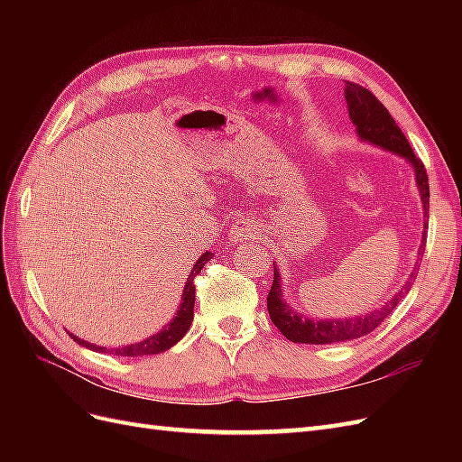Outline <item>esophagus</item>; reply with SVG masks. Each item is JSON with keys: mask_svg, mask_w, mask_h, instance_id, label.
<instances>
[{"mask_svg": "<svg viewBox=\"0 0 462 462\" xmlns=\"http://www.w3.org/2000/svg\"><path fill=\"white\" fill-rule=\"evenodd\" d=\"M262 235V229L254 219H241L236 221L231 229V241L233 243H243V241H253L258 239Z\"/></svg>", "mask_w": 462, "mask_h": 462, "instance_id": "1", "label": "esophagus"}]
</instances>
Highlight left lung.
Wrapping results in <instances>:
<instances>
[{
  "label": "left lung",
  "mask_w": 462,
  "mask_h": 462,
  "mask_svg": "<svg viewBox=\"0 0 462 462\" xmlns=\"http://www.w3.org/2000/svg\"><path fill=\"white\" fill-rule=\"evenodd\" d=\"M345 100L348 107V117H351L360 141L395 153V156L409 162V165L414 170L416 189H418V194H420L422 212H424L422 241H420V246H418V258H416L414 268L407 282H404L402 289L395 292V295L387 302H383L380 309H375L365 316L310 318L297 312L283 299L285 292L282 287V273L277 270V263H273V285L268 295V312L273 326L292 343L329 345V343L358 339L362 335H368L370 331H374L391 312H393V309L402 300V297L409 295V291L418 273V262L422 260L424 248H426V226H428L426 221L430 216V185H428V175L422 162L414 156L409 141L404 138L402 131L397 127L395 119L391 117L385 106L377 100L368 88L355 85V82H345Z\"/></svg>",
  "instance_id": "obj_1"
}]
</instances>
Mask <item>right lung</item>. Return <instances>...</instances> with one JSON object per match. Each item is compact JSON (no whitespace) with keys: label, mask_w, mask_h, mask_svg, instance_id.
<instances>
[{"label":"right lung","mask_w":462,"mask_h":462,"mask_svg":"<svg viewBox=\"0 0 462 462\" xmlns=\"http://www.w3.org/2000/svg\"><path fill=\"white\" fill-rule=\"evenodd\" d=\"M209 258H214V254L212 253H204L197 262H194L192 270H190L187 282H185L183 295H180V304H179V309H177V314L173 316V319L170 321V324H165L158 333L150 335V337L138 341V343L123 345V346H117V348H107V346L88 343L85 339H79L77 335H73V333H69V335H71V337L79 345L90 348V351L109 353V355H116V356H144V355H158V353L167 351V348H171L175 343H179L180 339L185 337V333L189 331V328L192 324V318H194V291H197V287H194V277H197L202 272L204 263Z\"/></svg>","instance_id":"add662e5"}]
</instances>
